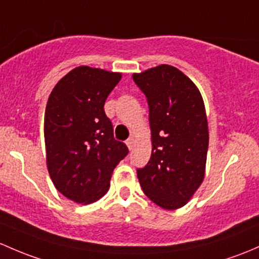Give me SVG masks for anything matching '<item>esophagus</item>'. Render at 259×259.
<instances>
[{
  "label": "esophagus",
  "mask_w": 259,
  "mask_h": 259,
  "mask_svg": "<svg viewBox=\"0 0 259 259\" xmlns=\"http://www.w3.org/2000/svg\"><path fill=\"white\" fill-rule=\"evenodd\" d=\"M126 145H127V148H129V150H133V148H134V138L127 139Z\"/></svg>",
  "instance_id": "esophagus-1"
}]
</instances>
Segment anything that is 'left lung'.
<instances>
[{
    "label": "left lung",
    "mask_w": 259,
    "mask_h": 259,
    "mask_svg": "<svg viewBox=\"0 0 259 259\" xmlns=\"http://www.w3.org/2000/svg\"><path fill=\"white\" fill-rule=\"evenodd\" d=\"M149 104L152 152L138 168L144 194L165 209L182 207L202 184L208 149L205 104L194 81L172 65L133 74Z\"/></svg>",
    "instance_id": "1"
}]
</instances>
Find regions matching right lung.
<instances>
[{"mask_svg": "<svg viewBox=\"0 0 259 259\" xmlns=\"http://www.w3.org/2000/svg\"><path fill=\"white\" fill-rule=\"evenodd\" d=\"M120 79V73L81 65L64 75L48 98V172L56 189L74 202L87 205L107 194L114 168L129 152L114 139L104 111L108 95Z\"/></svg>", "mask_w": 259, "mask_h": 259, "instance_id": "right-lung-1", "label": "right lung"}]
</instances>
